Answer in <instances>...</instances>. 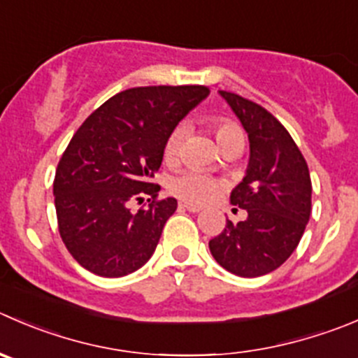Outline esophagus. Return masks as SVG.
Wrapping results in <instances>:
<instances>
[{"instance_id":"esophagus-1","label":"esophagus","mask_w":358,"mask_h":358,"mask_svg":"<svg viewBox=\"0 0 358 358\" xmlns=\"http://www.w3.org/2000/svg\"><path fill=\"white\" fill-rule=\"evenodd\" d=\"M180 206H182V208H185L187 211H192V213H199V211L203 210V208H201V206H197V204L187 203V201H182V203H180Z\"/></svg>"}]
</instances>
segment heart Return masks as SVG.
<instances>
[{
  "label": "heart",
  "mask_w": 358,
  "mask_h": 358,
  "mask_svg": "<svg viewBox=\"0 0 358 358\" xmlns=\"http://www.w3.org/2000/svg\"><path fill=\"white\" fill-rule=\"evenodd\" d=\"M215 129V138H217V143L220 145V148H227L229 145L238 143V141H245L243 136V131L236 126L231 120H215L213 122ZM183 138V127H175L171 133L168 134L164 143V157L168 161L176 157L180 150V143H182ZM169 189L175 196L182 197V199L190 201V203H210L215 201L222 194V190L225 189V182L220 178H215V176L208 175L204 171H197V169H189V171H183L180 175H176L175 178L169 183Z\"/></svg>",
  "instance_id": "heart-1"
}]
</instances>
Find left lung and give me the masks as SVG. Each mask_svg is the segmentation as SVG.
Wrapping results in <instances>:
<instances>
[{"label":"left lung","mask_w":358,"mask_h":358,"mask_svg":"<svg viewBox=\"0 0 358 358\" xmlns=\"http://www.w3.org/2000/svg\"><path fill=\"white\" fill-rule=\"evenodd\" d=\"M245 127L250 161L231 203L248 217L210 239L213 259L232 275L257 278L292 255L311 215V178L303 154L278 119L250 99L218 91Z\"/></svg>","instance_id":"8db88e82"}]
</instances>
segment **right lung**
Here are the masks:
<instances>
[{
    "instance_id": "right-lung-1",
    "label": "right lung",
    "mask_w": 358,
    "mask_h": 358,
    "mask_svg": "<svg viewBox=\"0 0 358 358\" xmlns=\"http://www.w3.org/2000/svg\"><path fill=\"white\" fill-rule=\"evenodd\" d=\"M204 85H150L119 92L73 134L54 178L59 234L87 271L120 278L155 252L176 199H157L152 182L168 134L196 108ZM148 204L130 210L133 200Z\"/></svg>"
}]
</instances>
